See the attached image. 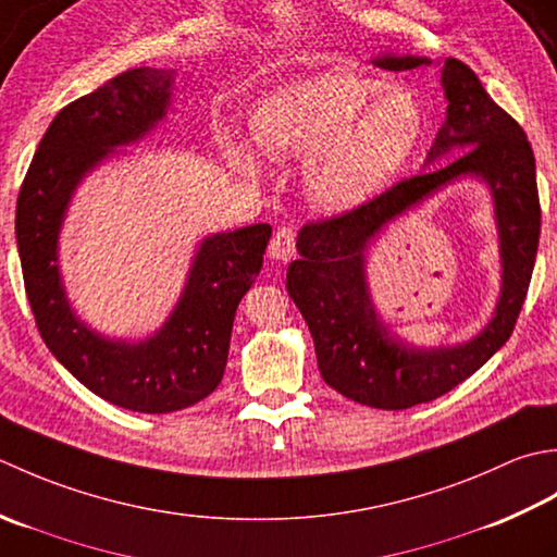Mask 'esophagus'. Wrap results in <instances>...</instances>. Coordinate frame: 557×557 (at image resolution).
<instances>
[{
    "label": "esophagus",
    "instance_id": "1",
    "mask_svg": "<svg viewBox=\"0 0 557 557\" xmlns=\"http://www.w3.org/2000/svg\"><path fill=\"white\" fill-rule=\"evenodd\" d=\"M295 255V231L293 228H278L269 243V257L276 262H288Z\"/></svg>",
    "mask_w": 557,
    "mask_h": 557
}]
</instances>
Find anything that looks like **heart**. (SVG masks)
<instances>
[{
	"instance_id": "heart-1",
	"label": "heart",
	"mask_w": 557,
	"mask_h": 557,
	"mask_svg": "<svg viewBox=\"0 0 557 557\" xmlns=\"http://www.w3.org/2000/svg\"><path fill=\"white\" fill-rule=\"evenodd\" d=\"M425 112L411 88L356 72H324L269 90L249 115V144L223 132L221 151L237 173L259 177L269 156H305L302 187L326 211L372 199L411 161Z\"/></svg>"
}]
</instances>
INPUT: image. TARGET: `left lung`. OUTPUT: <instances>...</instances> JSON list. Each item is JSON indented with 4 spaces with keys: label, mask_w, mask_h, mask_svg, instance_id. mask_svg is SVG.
Instances as JSON below:
<instances>
[{
    "label": "left lung",
    "mask_w": 557,
    "mask_h": 557,
    "mask_svg": "<svg viewBox=\"0 0 557 557\" xmlns=\"http://www.w3.org/2000/svg\"><path fill=\"white\" fill-rule=\"evenodd\" d=\"M384 70L435 64L430 57L382 54ZM445 124L435 134L423 173L394 185L370 203L298 233L300 259L288 267L286 288L310 326L317 366L329 387L372 408L401 411L433 401L485 366L512 334L524 305L541 235L536 158L524 129L495 106L467 64L440 62ZM454 154L437 166L442 157ZM463 178L492 197L502 257V293L492 320L461 345H408L381 320L371 300V247L404 214Z\"/></svg>",
    "instance_id": "left-lung-1"
}]
</instances>
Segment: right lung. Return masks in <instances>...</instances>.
I'll use <instances>...</instances> for the list:
<instances>
[{
	"label": "right lung",
	"instance_id": "obj_1",
	"mask_svg": "<svg viewBox=\"0 0 557 557\" xmlns=\"http://www.w3.org/2000/svg\"><path fill=\"white\" fill-rule=\"evenodd\" d=\"M177 70L139 66L57 112L16 201V245L45 346L86 389L139 413L183 411L223 380L235 310L262 271L269 223L209 233L185 286L149 336H110L76 314L64 286L60 237L88 175L127 156L173 112Z\"/></svg>",
	"mask_w": 557,
	"mask_h": 557
}]
</instances>
